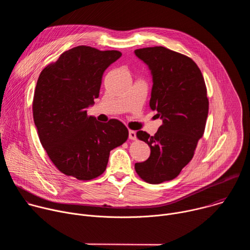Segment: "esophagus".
Masks as SVG:
<instances>
[{"label":"esophagus","instance_id":"1","mask_svg":"<svg viewBox=\"0 0 250 250\" xmlns=\"http://www.w3.org/2000/svg\"><path fill=\"white\" fill-rule=\"evenodd\" d=\"M128 138L131 140H135L136 139V132L134 130H129L128 131Z\"/></svg>","mask_w":250,"mask_h":250}]
</instances>
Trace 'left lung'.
<instances>
[{
  "label": "left lung",
  "mask_w": 250,
  "mask_h": 250,
  "mask_svg": "<svg viewBox=\"0 0 250 250\" xmlns=\"http://www.w3.org/2000/svg\"><path fill=\"white\" fill-rule=\"evenodd\" d=\"M151 71L152 90L149 105L162 125L152 136L136 132L150 147V156L134 169L142 180L160 184L173 180L192 160L203 136L208 113L204 77L188 56L163 46L134 50Z\"/></svg>",
  "instance_id": "1"
}]
</instances>
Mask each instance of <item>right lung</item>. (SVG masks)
I'll list each match as a JSON object with an SVG mask.
<instances>
[{
	"mask_svg": "<svg viewBox=\"0 0 250 250\" xmlns=\"http://www.w3.org/2000/svg\"><path fill=\"white\" fill-rule=\"evenodd\" d=\"M122 56L80 45L48 64L34 90L32 114L42 146L55 167L78 180L102 175L110 151L126 141L128 130L116 119L100 123L87 115L99 97L104 70Z\"/></svg>",
	"mask_w": 250,
	"mask_h": 250,
	"instance_id": "right-lung-1",
	"label": "right lung"
}]
</instances>
